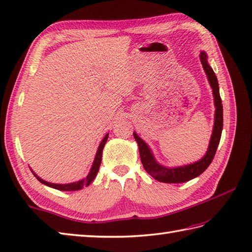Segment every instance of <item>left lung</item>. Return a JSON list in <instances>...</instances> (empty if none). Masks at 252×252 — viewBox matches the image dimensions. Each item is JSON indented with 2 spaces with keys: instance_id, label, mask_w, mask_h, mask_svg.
I'll list each match as a JSON object with an SVG mask.
<instances>
[{
  "instance_id": "1",
  "label": "left lung",
  "mask_w": 252,
  "mask_h": 252,
  "mask_svg": "<svg viewBox=\"0 0 252 252\" xmlns=\"http://www.w3.org/2000/svg\"><path fill=\"white\" fill-rule=\"evenodd\" d=\"M200 62L202 63L203 70H205L209 83H210L213 92V97H215V106H216V115H215V126H213L212 135L209 143V147L207 153L200 160L198 161L182 165V167L176 168H167L163 165L159 164L154 155L152 154L151 148L148 147L147 144L144 142L142 138L138 136L136 133H133L135 141L137 142L138 149H140V156L143 163L144 169L146 172L151 174L155 180L162 183H184V182L195 179L196 176L200 175L205 171L215 157L219 143L221 140V134L223 130V106L222 100L220 97V91H219V83L215 71L208 63L207 54L205 52H200Z\"/></svg>"
}]
</instances>
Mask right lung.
Returning <instances> with one entry per match:
<instances>
[{
	"mask_svg": "<svg viewBox=\"0 0 252 252\" xmlns=\"http://www.w3.org/2000/svg\"><path fill=\"white\" fill-rule=\"evenodd\" d=\"M107 138H108V133L105 135V137L103 138V141L100 142L98 149H97V153H96V156L94 159V162L92 168H91L90 173L87 175V178L81 180V181H78V182H74V183H69V184H54V183H50V182H46L44 180H42L41 178H39L33 171H32V173L34 174V176H36V179L39 180L42 184H44L46 186H50L53 187V189H58V190H66V191H73V190H79L83 189L85 186H89L91 183H92V181L95 179L96 174L98 172V169H99V165L101 162V154H103V148L105 146V144L107 142Z\"/></svg>",
	"mask_w": 252,
	"mask_h": 252,
	"instance_id": "1",
	"label": "right lung"
}]
</instances>
